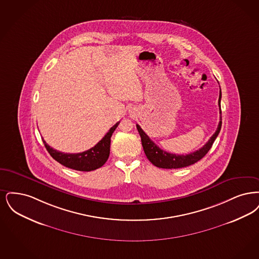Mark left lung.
Returning <instances> with one entry per match:
<instances>
[{"label": "left lung", "mask_w": 259, "mask_h": 259, "mask_svg": "<svg viewBox=\"0 0 259 259\" xmlns=\"http://www.w3.org/2000/svg\"><path fill=\"white\" fill-rule=\"evenodd\" d=\"M221 100H222V92H220V97H219V107H220V123L218 125V128L215 131L214 135L211 136V138L208 140V142L199 150L191 153L189 155H176V154H170L163 150H161L159 147L157 146L148 135L143 132V130L140 127L139 124H136L137 131L141 137V142L143 150L145 152L147 158L157 167L159 168H182L191 165L201 158L209 152L211 147L213 145L217 136L221 132L222 127V109H221Z\"/></svg>", "instance_id": "8db88e82"}]
</instances>
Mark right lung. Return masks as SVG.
Returning <instances> with one entry per match:
<instances>
[{
    "label": "right lung",
    "instance_id": "right-lung-1",
    "mask_svg": "<svg viewBox=\"0 0 259 259\" xmlns=\"http://www.w3.org/2000/svg\"><path fill=\"white\" fill-rule=\"evenodd\" d=\"M119 123L120 122L114 124L97 145L82 153H62L49 146L44 140V138L42 141L50 156L62 165L78 171H92L101 167L108 159L110 154L111 136Z\"/></svg>",
    "mask_w": 259,
    "mask_h": 259
}]
</instances>
